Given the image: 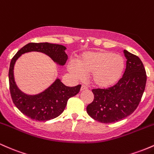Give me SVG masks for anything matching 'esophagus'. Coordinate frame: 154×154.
Here are the masks:
<instances>
[{
  "label": "esophagus",
  "instance_id": "1",
  "mask_svg": "<svg viewBox=\"0 0 154 154\" xmlns=\"http://www.w3.org/2000/svg\"><path fill=\"white\" fill-rule=\"evenodd\" d=\"M86 89H88V86L86 85H82V87H81V91L86 90Z\"/></svg>",
  "mask_w": 154,
  "mask_h": 154
}]
</instances>
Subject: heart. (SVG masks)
Returning <instances> with one entry per match:
<instances>
[{
  "instance_id": "heart-1",
  "label": "heart",
  "mask_w": 154,
  "mask_h": 154,
  "mask_svg": "<svg viewBox=\"0 0 154 154\" xmlns=\"http://www.w3.org/2000/svg\"><path fill=\"white\" fill-rule=\"evenodd\" d=\"M124 68V59L106 51L86 52L79 57L78 64L72 62L68 64V70L76 79H83L86 74L91 73V82L99 87L115 84L122 76Z\"/></svg>"
}]
</instances>
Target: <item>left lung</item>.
I'll list each match as a JSON object with an SVG mask.
<instances>
[{
    "instance_id": "obj_1",
    "label": "left lung",
    "mask_w": 154,
    "mask_h": 154,
    "mask_svg": "<svg viewBox=\"0 0 154 154\" xmlns=\"http://www.w3.org/2000/svg\"><path fill=\"white\" fill-rule=\"evenodd\" d=\"M127 58L125 71L115 85L107 89H94V100L86 107L92 119L110 124L125 119L137 108L146 88L144 65L136 55L124 50Z\"/></svg>"
}]
</instances>
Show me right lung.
<instances>
[{"label":"right lung","instance_id":"1","mask_svg":"<svg viewBox=\"0 0 154 154\" xmlns=\"http://www.w3.org/2000/svg\"><path fill=\"white\" fill-rule=\"evenodd\" d=\"M65 49V46L60 44L29 43L19 50L11 59L8 71L11 99L17 108L31 119L46 122L59 116L65 110L69 98L76 95L82 85L70 87L64 85L60 79H57L43 92L36 95H27L22 92L15 84L14 78L15 62L24 53L40 51L47 54L59 65H63L68 59Z\"/></svg>","mask_w":154,"mask_h":154}]
</instances>
